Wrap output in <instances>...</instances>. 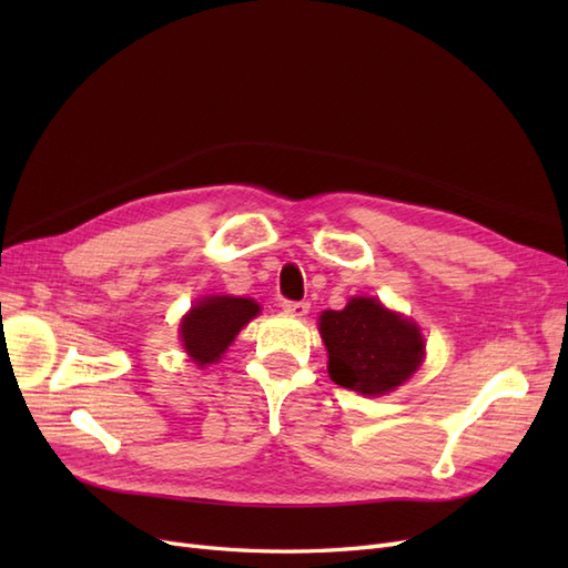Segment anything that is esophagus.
Wrapping results in <instances>:
<instances>
[{"label": "esophagus", "mask_w": 568, "mask_h": 568, "mask_svg": "<svg viewBox=\"0 0 568 568\" xmlns=\"http://www.w3.org/2000/svg\"><path fill=\"white\" fill-rule=\"evenodd\" d=\"M282 307H284V313H288V315L303 317V315H307V311H311V303H305V301H284Z\"/></svg>", "instance_id": "1"}]
</instances>
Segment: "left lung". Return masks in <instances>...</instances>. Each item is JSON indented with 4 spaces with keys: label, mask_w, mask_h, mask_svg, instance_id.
Here are the masks:
<instances>
[{
    "label": "left lung",
    "mask_w": 568,
    "mask_h": 568,
    "mask_svg": "<svg viewBox=\"0 0 568 568\" xmlns=\"http://www.w3.org/2000/svg\"><path fill=\"white\" fill-rule=\"evenodd\" d=\"M320 334L332 382L363 395H386L405 384L426 348L415 322L367 296L351 298L343 311H324Z\"/></svg>",
    "instance_id": "1"
}]
</instances>
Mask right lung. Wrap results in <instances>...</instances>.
Segmentation results:
<instances>
[{"label": "right lung", "instance_id": "right-lung-1", "mask_svg": "<svg viewBox=\"0 0 568 568\" xmlns=\"http://www.w3.org/2000/svg\"><path fill=\"white\" fill-rule=\"evenodd\" d=\"M261 313L253 298L239 296H205L192 305L180 322V338L186 355L199 367L213 365L230 348L236 334Z\"/></svg>", "mask_w": 568, "mask_h": 568}]
</instances>
